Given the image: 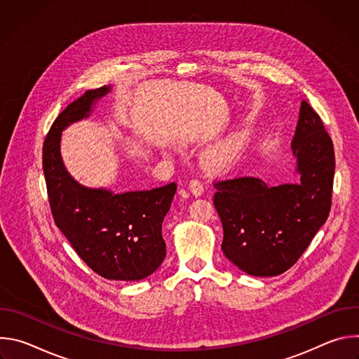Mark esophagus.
Wrapping results in <instances>:
<instances>
[{
	"label": "esophagus",
	"instance_id": "obj_1",
	"mask_svg": "<svg viewBox=\"0 0 359 359\" xmlns=\"http://www.w3.org/2000/svg\"><path fill=\"white\" fill-rule=\"evenodd\" d=\"M189 191L194 196V197H200L201 194H203V191H204V187H203V184L198 182V180H191L190 183H189Z\"/></svg>",
	"mask_w": 359,
	"mask_h": 359
}]
</instances>
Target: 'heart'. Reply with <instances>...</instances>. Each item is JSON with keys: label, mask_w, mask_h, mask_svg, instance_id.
<instances>
[{"label": "heart", "mask_w": 359, "mask_h": 359, "mask_svg": "<svg viewBox=\"0 0 359 359\" xmlns=\"http://www.w3.org/2000/svg\"><path fill=\"white\" fill-rule=\"evenodd\" d=\"M245 140V135L241 132H234L220 139L204 153V168L212 173H224L230 170L243 155Z\"/></svg>", "instance_id": "obj_1"}]
</instances>
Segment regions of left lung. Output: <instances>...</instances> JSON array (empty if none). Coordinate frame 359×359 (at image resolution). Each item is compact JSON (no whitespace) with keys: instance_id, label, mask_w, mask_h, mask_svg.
Returning a JSON list of instances; mask_svg holds the SVG:
<instances>
[{"instance_id":"obj_1","label":"left lung","mask_w":359,"mask_h":359,"mask_svg":"<svg viewBox=\"0 0 359 359\" xmlns=\"http://www.w3.org/2000/svg\"><path fill=\"white\" fill-rule=\"evenodd\" d=\"M298 183L270 187L238 177L215 184L223 224L222 250L241 271L274 277L297 263L331 209L335 156L332 140L314 109L301 102L291 142Z\"/></svg>"}]
</instances>
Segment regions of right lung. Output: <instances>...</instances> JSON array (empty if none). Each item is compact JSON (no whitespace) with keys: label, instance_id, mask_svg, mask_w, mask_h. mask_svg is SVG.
I'll list each match as a JSON object with an SVG mask.
<instances>
[{"label":"right lung","instance_id":"obj_1","mask_svg":"<svg viewBox=\"0 0 359 359\" xmlns=\"http://www.w3.org/2000/svg\"><path fill=\"white\" fill-rule=\"evenodd\" d=\"M111 90V85L86 90L61 112L46 135L42 166L55 224L79 257L100 277L137 281L155 273L166 257L162 223L176 183L125 193L86 187L71 176L61 153L62 132L88 119Z\"/></svg>","mask_w":359,"mask_h":359}]
</instances>
